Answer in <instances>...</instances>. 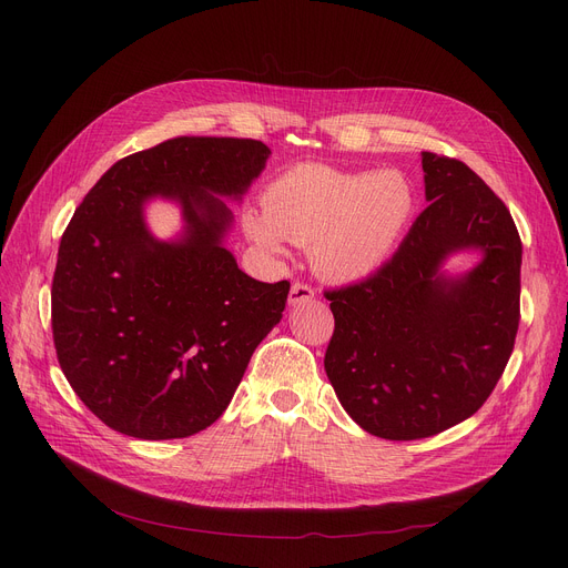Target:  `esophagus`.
I'll return each mask as SVG.
<instances>
[{
	"label": "esophagus",
	"mask_w": 568,
	"mask_h": 568,
	"mask_svg": "<svg viewBox=\"0 0 568 568\" xmlns=\"http://www.w3.org/2000/svg\"><path fill=\"white\" fill-rule=\"evenodd\" d=\"M315 296V290L313 285L308 283H292V290H290V304H302V302H311Z\"/></svg>",
	"instance_id": "34e87169"
}]
</instances>
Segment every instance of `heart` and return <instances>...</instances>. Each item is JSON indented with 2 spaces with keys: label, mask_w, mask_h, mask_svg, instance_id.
<instances>
[{
  "label": "heart",
  "mask_w": 568,
  "mask_h": 568,
  "mask_svg": "<svg viewBox=\"0 0 568 568\" xmlns=\"http://www.w3.org/2000/svg\"><path fill=\"white\" fill-rule=\"evenodd\" d=\"M414 189L400 172H345L304 163L262 195L264 214L244 219L253 242L281 251L283 239L311 246L317 272L334 281L373 274L414 216Z\"/></svg>",
  "instance_id": "b5f03b06"
}]
</instances>
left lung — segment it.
I'll return each mask as SVG.
<instances>
[{
	"label": "left lung",
	"instance_id": "8db88e82",
	"mask_svg": "<svg viewBox=\"0 0 568 568\" xmlns=\"http://www.w3.org/2000/svg\"><path fill=\"white\" fill-rule=\"evenodd\" d=\"M426 200L389 262L326 290L334 336L324 371L345 412L384 439L452 428L493 394L516 345L523 244L506 204L463 161L424 152ZM460 247L483 264L460 282L436 276Z\"/></svg>",
	"mask_w": 568,
	"mask_h": 568
}]
</instances>
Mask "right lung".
<instances>
[{"label": "right lung", "instance_id": "right-lung-1", "mask_svg": "<svg viewBox=\"0 0 568 568\" xmlns=\"http://www.w3.org/2000/svg\"><path fill=\"white\" fill-rule=\"evenodd\" d=\"M268 146L182 135L116 161L62 234L52 338L78 398L112 430L179 439L230 405L255 347L283 317L290 283H260L221 246ZM154 194L185 206L187 232L156 243L141 221Z\"/></svg>", "mask_w": 568, "mask_h": 568}]
</instances>
